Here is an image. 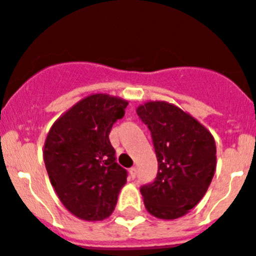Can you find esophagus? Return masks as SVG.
<instances>
[{
	"instance_id": "esophagus-1",
	"label": "esophagus",
	"mask_w": 256,
	"mask_h": 256,
	"mask_svg": "<svg viewBox=\"0 0 256 256\" xmlns=\"http://www.w3.org/2000/svg\"><path fill=\"white\" fill-rule=\"evenodd\" d=\"M136 176H137V169H136V168H130V178L134 180Z\"/></svg>"
}]
</instances>
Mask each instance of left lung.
<instances>
[{
	"mask_svg": "<svg viewBox=\"0 0 256 256\" xmlns=\"http://www.w3.org/2000/svg\"><path fill=\"white\" fill-rule=\"evenodd\" d=\"M136 112L150 130L159 165L155 180L141 187L144 208L159 219L180 218L200 202L214 177V137L173 104L148 101Z\"/></svg>",
	"mask_w": 256,
	"mask_h": 256,
	"instance_id": "1",
	"label": "left lung"
}]
</instances>
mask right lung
Wrapping results in <instances>:
<instances>
[{"instance_id": "obj_1", "label": "right lung", "mask_w": 256, "mask_h": 256, "mask_svg": "<svg viewBox=\"0 0 256 256\" xmlns=\"http://www.w3.org/2000/svg\"><path fill=\"white\" fill-rule=\"evenodd\" d=\"M128 101L94 94L61 115L47 134L44 160L51 184L76 218L102 220L115 209L126 170L115 162L108 133Z\"/></svg>"}]
</instances>
